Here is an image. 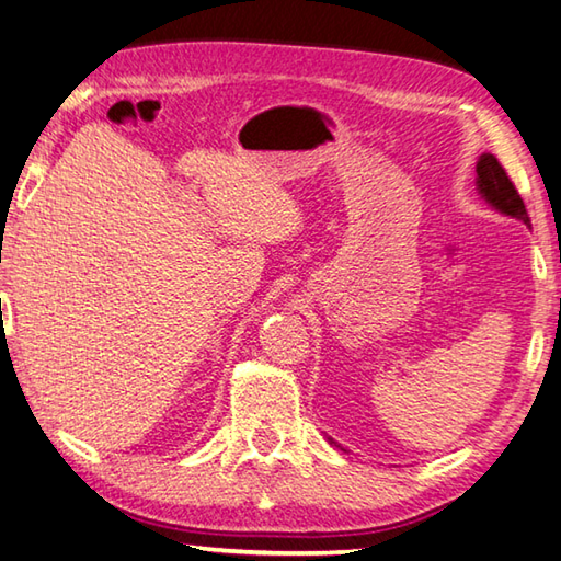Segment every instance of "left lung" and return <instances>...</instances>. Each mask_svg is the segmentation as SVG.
Returning <instances> with one entry per match:
<instances>
[{"label":"left lung","mask_w":561,"mask_h":561,"mask_svg":"<svg viewBox=\"0 0 561 561\" xmlns=\"http://www.w3.org/2000/svg\"><path fill=\"white\" fill-rule=\"evenodd\" d=\"M477 192L481 199H484L493 211H499L503 216H511L515 221H523L528 228H533L530 216L525 211V204L520 199L518 190H515L513 182L508 180L506 170L501 168V162L491 156V152H484L477 160ZM328 443L335 445L347 453L343 445H337L333 437H328Z\"/></svg>","instance_id":"1"}]
</instances>
